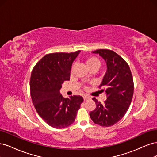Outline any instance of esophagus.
I'll return each instance as SVG.
<instances>
[{"label": "esophagus", "mask_w": 157, "mask_h": 157, "mask_svg": "<svg viewBox=\"0 0 157 157\" xmlns=\"http://www.w3.org/2000/svg\"><path fill=\"white\" fill-rule=\"evenodd\" d=\"M83 98H84V101H88V100H90V98H88L87 96H84Z\"/></svg>", "instance_id": "1"}]
</instances>
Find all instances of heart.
I'll return each instance as SVG.
<instances>
[{
    "label": "heart",
    "instance_id": "1",
    "mask_svg": "<svg viewBox=\"0 0 157 157\" xmlns=\"http://www.w3.org/2000/svg\"><path fill=\"white\" fill-rule=\"evenodd\" d=\"M86 62L88 67L90 69L95 67H99V66H100V61H99L98 58H95V57H88V58H87L86 59Z\"/></svg>",
    "mask_w": 157,
    "mask_h": 157
}]
</instances>
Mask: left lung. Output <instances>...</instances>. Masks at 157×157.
<instances>
[{
  "instance_id": "8db88e82",
  "label": "left lung",
  "mask_w": 157,
  "mask_h": 157,
  "mask_svg": "<svg viewBox=\"0 0 157 157\" xmlns=\"http://www.w3.org/2000/svg\"><path fill=\"white\" fill-rule=\"evenodd\" d=\"M101 56L107 64V72L99 87L105 92L107 100L103 104L92 98L96 107L90 113L95 124L111 126L124 116L134 94V81L129 65L122 57L111 50L99 49L92 52Z\"/></svg>"
}]
</instances>
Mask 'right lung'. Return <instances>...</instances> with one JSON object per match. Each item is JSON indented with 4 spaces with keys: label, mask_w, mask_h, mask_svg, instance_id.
<instances>
[{
    "label": "right lung",
    "mask_w": 157,
    "mask_h": 157,
    "mask_svg": "<svg viewBox=\"0 0 157 157\" xmlns=\"http://www.w3.org/2000/svg\"><path fill=\"white\" fill-rule=\"evenodd\" d=\"M80 52L45 55L33 68L30 92L39 116L50 126L64 128L74 122L83 98H65L60 94L62 84L70 79L71 65Z\"/></svg>",
    "instance_id": "add662e5"
}]
</instances>
